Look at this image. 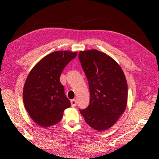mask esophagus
Here are the masks:
<instances>
[{
    "instance_id": "esophagus-1",
    "label": "esophagus",
    "mask_w": 159,
    "mask_h": 159,
    "mask_svg": "<svg viewBox=\"0 0 159 159\" xmlns=\"http://www.w3.org/2000/svg\"><path fill=\"white\" fill-rule=\"evenodd\" d=\"M71 106H72V107H75V106H76V104H77V102H76V99H71Z\"/></svg>"
}]
</instances>
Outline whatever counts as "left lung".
Listing matches in <instances>:
<instances>
[{"mask_svg": "<svg viewBox=\"0 0 159 159\" xmlns=\"http://www.w3.org/2000/svg\"><path fill=\"white\" fill-rule=\"evenodd\" d=\"M79 57L90 95L89 105L79 111L91 128L98 131L107 130L115 124L127 105L124 73L116 61L100 51H80Z\"/></svg>", "mask_w": 159, "mask_h": 159, "instance_id": "8db88e82", "label": "left lung"}]
</instances>
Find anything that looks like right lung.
Returning <instances> with one entry per match:
<instances>
[{"label": "right lung", "mask_w": 159, "mask_h": 159, "mask_svg": "<svg viewBox=\"0 0 159 159\" xmlns=\"http://www.w3.org/2000/svg\"><path fill=\"white\" fill-rule=\"evenodd\" d=\"M77 52L56 51L38 62L26 80L23 100L29 115L42 127H49L60 122L64 109L71 102L64 94L60 75Z\"/></svg>", "instance_id": "add662e5"}]
</instances>
